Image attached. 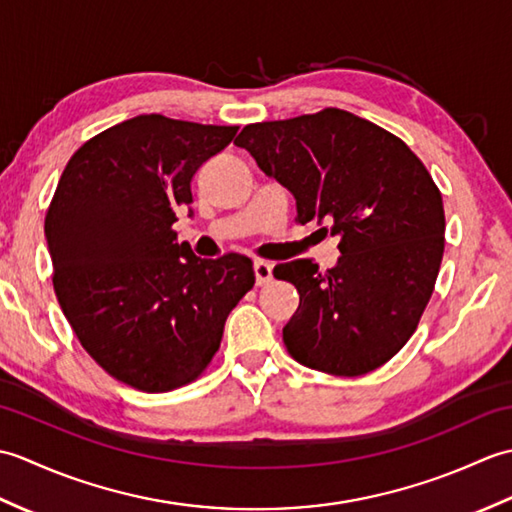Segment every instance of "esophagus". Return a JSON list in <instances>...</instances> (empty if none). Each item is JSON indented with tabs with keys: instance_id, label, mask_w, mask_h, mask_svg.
I'll list each match as a JSON object with an SVG mask.
<instances>
[{
	"instance_id": "obj_1",
	"label": "esophagus",
	"mask_w": 512,
	"mask_h": 512,
	"mask_svg": "<svg viewBox=\"0 0 512 512\" xmlns=\"http://www.w3.org/2000/svg\"><path fill=\"white\" fill-rule=\"evenodd\" d=\"M253 270H255V284L257 286H266V284H270V281H273V266H270L268 262H262V259H259V262L253 264Z\"/></svg>"
}]
</instances>
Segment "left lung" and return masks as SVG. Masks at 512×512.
<instances>
[{
    "label": "left lung",
    "mask_w": 512,
    "mask_h": 512,
    "mask_svg": "<svg viewBox=\"0 0 512 512\" xmlns=\"http://www.w3.org/2000/svg\"><path fill=\"white\" fill-rule=\"evenodd\" d=\"M235 145L295 195L299 224L325 222L339 237L334 268L292 259L273 270L299 292L288 352L334 376L387 363L416 330L444 253L442 195L429 171L400 138L336 107L246 125Z\"/></svg>",
    "instance_id": "left-lung-1"
}]
</instances>
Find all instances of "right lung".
<instances>
[{"instance_id": "add662e5", "label": "right lung", "mask_w": 512, "mask_h": 512, "mask_svg": "<svg viewBox=\"0 0 512 512\" xmlns=\"http://www.w3.org/2000/svg\"><path fill=\"white\" fill-rule=\"evenodd\" d=\"M239 127L140 114L70 158L46 215L59 306L96 363L160 394L198 378L255 284L244 255L202 259L178 244L191 180Z\"/></svg>"}]
</instances>
